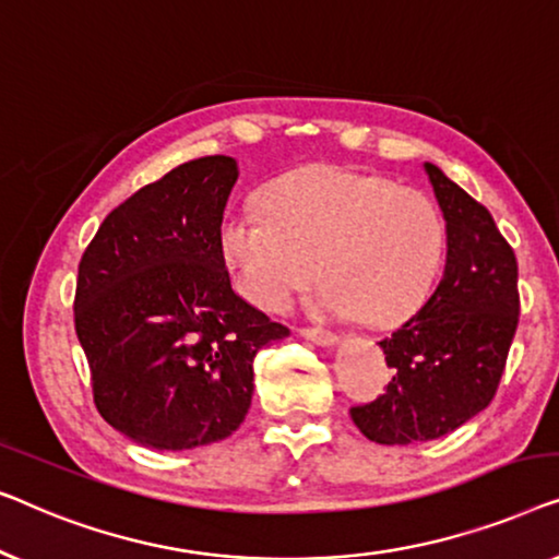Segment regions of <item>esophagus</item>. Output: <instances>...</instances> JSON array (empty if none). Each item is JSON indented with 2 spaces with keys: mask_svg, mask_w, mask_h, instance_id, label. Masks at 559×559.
I'll return each mask as SVG.
<instances>
[{
  "mask_svg": "<svg viewBox=\"0 0 559 559\" xmlns=\"http://www.w3.org/2000/svg\"><path fill=\"white\" fill-rule=\"evenodd\" d=\"M298 334L321 344V347H332V344H336V334L332 329H324V326H301L298 329Z\"/></svg>",
  "mask_w": 559,
  "mask_h": 559,
  "instance_id": "esophagus-1",
  "label": "esophagus"
}]
</instances>
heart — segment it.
Returning <instances> with one entry per match:
<instances>
[{"label":"heart","instance_id":"heart-1","mask_svg":"<svg viewBox=\"0 0 559 559\" xmlns=\"http://www.w3.org/2000/svg\"><path fill=\"white\" fill-rule=\"evenodd\" d=\"M263 212H233L219 246L248 301L283 311L319 278V306L367 326L405 324L428 301L445 258L433 198L384 175L317 164L276 179Z\"/></svg>","mask_w":559,"mask_h":559}]
</instances>
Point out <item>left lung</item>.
<instances>
[{"mask_svg":"<svg viewBox=\"0 0 559 559\" xmlns=\"http://www.w3.org/2000/svg\"><path fill=\"white\" fill-rule=\"evenodd\" d=\"M443 210L445 269L423 309L380 342L392 380L352 405L369 440L407 445L451 433L497 395L519 324L516 258L481 202L426 164Z\"/></svg>","mask_w":559,"mask_h":559,"instance_id":"1","label":"left lung"}]
</instances>
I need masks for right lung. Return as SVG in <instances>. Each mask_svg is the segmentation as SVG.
Instances as JSON below:
<instances>
[{"label": "right lung", "mask_w": 559, "mask_h": 559, "mask_svg": "<svg viewBox=\"0 0 559 559\" xmlns=\"http://www.w3.org/2000/svg\"><path fill=\"white\" fill-rule=\"evenodd\" d=\"M235 179L233 156L179 164L108 212L78 265L93 403L141 445L185 451L235 433L258 349L288 336L230 286L219 225Z\"/></svg>", "instance_id": "right-lung-1"}]
</instances>
